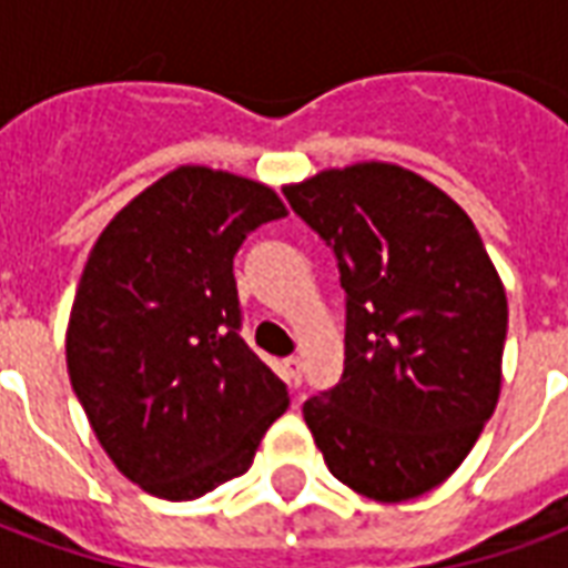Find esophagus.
<instances>
[{
  "instance_id": "esophagus-1",
  "label": "esophagus",
  "mask_w": 568,
  "mask_h": 568,
  "mask_svg": "<svg viewBox=\"0 0 568 568\" xmlns=\"http://www.w3.org/2000/svg\"><path fill=\"white\" fill-rule=\"evenodd\" d=\"M283 377H285V383L292 386V389H297V386H301V377H304V374H301V358H297V356L285 358V362H283Z\"/></svg>"
}]
</instances>
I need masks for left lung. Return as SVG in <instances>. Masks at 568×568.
I'll return each instance as SVG.
<instances>
[{
  "instance_id": "1",
  "label": "left lung",
  "mask_w": 568,
  "mask_h": 568,
  "mask_svg": "<svg viewBox=\"0 0 568 568\" xmlns=\"http://www.w3.org/2000/svg\"><path fill=\"white\" fill-rule=\"evenodd\" d=\"M334 248L346 292L344 377L304 402L341 484L417 499L471 453L501 389L508 297L453 197L398 163L362 161L285 185Z\"/></svg>"
}]
</instances>
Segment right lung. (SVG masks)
Returning a JSON list of instances; mask_svg holds the SVG:
<instances>
[{
  "label": "right lung",
  "instance_id": "1",
  "mask_svg": "<svg viewBox=\"0 0 568 568\" xmlns=\"http://www.w3.org/2000/svg\"><path fill=\"white\" fill-rule=\"evenodd\" d=\"M246 175L175 166L97 236L67 328L72 389L121 475L187 501L246 475L288 407L285 383L240 337L234 255L283 219Z\"/></svg>",
  "mask_w": 568,
  "mask_h": 568
}]
</instances>
